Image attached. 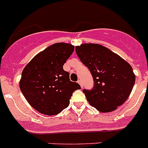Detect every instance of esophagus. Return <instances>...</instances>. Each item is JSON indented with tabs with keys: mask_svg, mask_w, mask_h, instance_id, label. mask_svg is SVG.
<instances>
[{
	"mask_svg": "<svg viewBox=\"0 0 148 148\" xmlns=\"http://www.w3.org/2000/svg\"><path fill=\"white\" fill-rule=\"evenodd\" d=\"M77 82L79 83V85L81 86L82 88V87H83V85H82V81H81V80H78V81H77Z\"/></svg>",
	"mask_w": 148,
	"mask_h": 148,
	"instance_id": "34e87169",
	"label": "esophagus"
}]
</instances>
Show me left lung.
I'll list each match as a JSON object with an SVG mask.
<instances>
[{
    "mask_svg": "<svg viewBox=\"0 0 148 148\" xmlns=\"http://www.w3.org/2000/svg\"><path fill=\"white\" fill-rule=\"evenodd\" d=\"M76 53L92 75L94 87L83 90L90 106L102 113L111 112L128 99L134 82L132 67L106 47L84 43L76 46Z\"/></svg>",
    "mask_w": 148,
    "mask_h": 148,
    "instance_id": "left-lung-1",
    "label": "left lung"
}]
</instances>
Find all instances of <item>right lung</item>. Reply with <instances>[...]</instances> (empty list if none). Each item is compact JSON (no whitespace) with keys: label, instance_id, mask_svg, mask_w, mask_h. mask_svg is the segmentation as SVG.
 I'll use <instances>...</instances> for the list:
<instances>
[{"label":"right lung","instance_id":"1","mask_svg":"<svg viewBox=\"0 0 148 148\" xmlns=\"http://www.w3.org/2000/svg\"><path fill=\"white\" fill-rule=\"evenodd\" d=\"M74 46L57 42L38 53L21 73L19 87L29 104L45 115H56L69 105L73 92L81 89L70 81L63 66Z\"/></svg>","mask_w":148,"mask_h":148}]
</instances>
